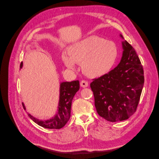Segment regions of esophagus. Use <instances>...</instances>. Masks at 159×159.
Returning a JSON list of instances; mask_svg holds the SVG:
<instances>
[{
	"mask_svg": "<svg viewBox=\"0 0 159 159\" xmlns=\"http://www.w3.org/2000/svg\"><path fill=\"white\" fill-rule=\"evenodd\" d=\"M80 85L82 88H87L88 86V82L85 80H82V81H81Z\"/></svg>",
	"mask_w": 159,
	"mask_h": 159,
	"instance_id": "1",
	"label": "esophagus"
}]
</instances>
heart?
<instances>
[{
  "label": "heart",
  "mask_w": 159,
  "mask_h": 159,
  "mask_svg": "<svg viewBox=\"0 0 159 159\" xmlns=\"http://www.w3.org/2000/svg\"><path fill=\"white\" fill-rule=\"evenodd\" d=\"M118 57L119 48L114 42L91 36L71 45L68 56L63 55L62 60L68 68L74 69L75 64L82 65L85 75L98 78L112 69Z\"/></svg>",
  "instance_id": "obj_1"
}]
</instances>
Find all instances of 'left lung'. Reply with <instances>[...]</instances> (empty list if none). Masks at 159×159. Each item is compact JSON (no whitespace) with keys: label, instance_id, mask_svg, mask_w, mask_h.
<instances>
[{"label":"left lung","instance_id":"obj_1","mask_svg":"<svg viewBox=\"0 0 159 159\" xmlns=\"http://www.w3.org/2000/svg\"><path fill=\"white\" fill-rule=\"evenodd\" d=\"M122 44L123 56L118 66L90 84L98 113L110 122L124 121L136 111L145 80L136 51L127 41Z\"/></svg>","mask_w":159,"mask_h":159}]
</instances>
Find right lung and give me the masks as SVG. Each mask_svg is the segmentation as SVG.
<instances>
[{
  "instance_id": "1",
  "label": "right lung",
  "mask_w": 159,
  "mask_h": 159,
  "mask_svg": "<svg viewBox=\"0 0 159 159\" xmlns=\"http://www.w3.org/2000/svg\"><path fill=\"white\" fill-rule=\"evenodd\" d=\"M20 68L22 67V62L20 64ZM80 89V81L75 80L71 82H62L60 84V102L58 106V112L55 117L47 121H42L32 117L28 114V116L34 122L38 125L46 129H59L65 126L70 118L71 102L77 91ZM22 106L26 110L25 105Z\"/></svg>"
}]
</instances>
